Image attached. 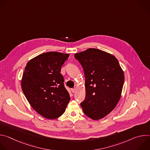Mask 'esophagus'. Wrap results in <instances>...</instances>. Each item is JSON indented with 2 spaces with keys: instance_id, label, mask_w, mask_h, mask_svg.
<instances>
[{
  "instance_id": "obj_1",
  "label": "esophagus",
  "mask_w": 150,
  "mask_h": 150,
  "mask_svg": "<svg viewBox=\"0 0 150 150\" xmlns=\"http://www.w3.org/2000/svg\"><path fill=\"white\" fill-rule=\"evenodd\" d=\"M75 91H76V88H72V89H71V91H72L73 93H74L75 92Z\"/></svg>"
}]
</instances>
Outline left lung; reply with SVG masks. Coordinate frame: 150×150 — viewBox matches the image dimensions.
Listing matches in <instances>:
<instances>
[{
    "mask_svg": "<svg viewBox=\"0 0 150 150\" xmlns=\"http://www.w3.org/2000/svg\"><path fill=\"white\" fill-rule=\"evenodd\" d=\"M81 65L85 79V97L81 103L83 113L93 120L110 113L121 96L125 77L117 59L96 49L74 55Z\"/></svg>",
    "mask_w": 150,
    "mask_h": 150,
    "instance_id": "obj_1",
    "label": "left lung"
}]
</instances>
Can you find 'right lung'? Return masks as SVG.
<instances>
[{
  "mask_svg": "<svg viewBox=\"0 0 150 150\" xmlns=\"http://www.w3.org/2000/svg\"><path fill=\"white\" fill-rule=\"evenodd\" d=\"M69 56L56 52L45 53L30 60L25 68L23 91L32 108L47 119L62 115L70 100L60 74Z\"/></svg>",
  "mask_w": 150,
  "mask_h": 150,
  "instance_id": "add662e5",
  "label": "right lung"
}]
</instances>
